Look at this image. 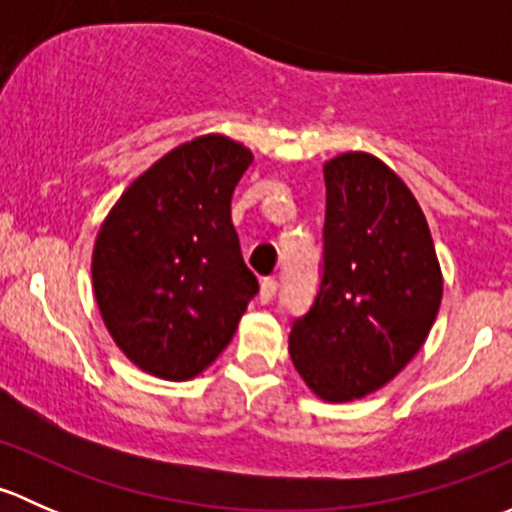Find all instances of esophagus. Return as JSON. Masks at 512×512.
I'll use <instances>...</instances> for the list:
<instances>
[{
    "label": "esophagus",
    "instance_id": "1",
    "mask_svg": "<svg viewBox=\"0 0 512 512\" xmlns=\"http://www.w3.org/2000/svg\"><path fill=\"white\" fill-rule=\"evenodd\" d=\"M277 280H272V277H265V280H262V285H260V302L262 304H270L272 299H275V294H277Z\"/></svg>",
    "mask_w": 512,
    "mask_h": 512
}]
</instances>
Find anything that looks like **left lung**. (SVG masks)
<instances>
[{
	"label": "left lung",
	"mask_w": 512,
	"mask_h": 512,
	"mask_svg": "<svg viewBox=\"0 0 512 512\" xmlns=\"http://www.w3.org/2000/svg\"><path fill=\"white\" fill-rule=\"evenodd\" d=\"M327 218L317 299L289 332L294 369L329 404L389 384L426 342L443 275L421 205L376 156L324 163Z\"/></svg>",
	"instance_id": "obj_1"
}]
</instances>
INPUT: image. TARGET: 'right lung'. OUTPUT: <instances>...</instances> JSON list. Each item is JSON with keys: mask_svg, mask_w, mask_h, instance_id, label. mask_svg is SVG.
Wrapping results in <instances>:
<instances>
[{"mask_svg": "<svg viewBox=\"0 0 512 512\" xmlns=\"http://www.w3.org/2000/svg\"><path fill=\"white\" fill-rule=\"evenodd\" d=\"M250 163V148L220 133L180 143L101 223L91 257L98 312L146 374L188 381L208 369L260 289L230 218Z\"/></svg>", "mask_w": 512, "mask_h": 512, "instance_id": "add662e5", "label": "right lung"}]
</instances>
